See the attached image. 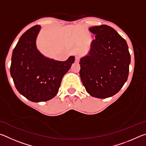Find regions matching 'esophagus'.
Wrapping results in <instances>:
<instances>
[{"mask_svg": "<svg viewBox=\"0 0 146 146\" xmlns=\"http://www.w3.org/2000/svg\"><path fill=\"white\" fill-rule=\"evenodd\" d=\"M80 56H78V55L76 56H75V62H78L80 61Z\"/></svg>", "mask_w": 146, "mask_h": 146, "instance_id": "esophagus-1", "label": "esophagus"}]
</instances>
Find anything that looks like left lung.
<instances>
[{"instance_id":"8db88e82","label":"left lung","mask_w":146,"mask_h":146,"mask_svg":"<svg viewBox=\"0 0 146 146\" xmlns=\"http://www.w3.org/2000/svg\"><path fill=\"white\" fill-rule=\"evenodd\" d=\"M89 29L95 38L89 55L80 59L81 80L92 97H112L127 80L131 62L128 46L111 27L100 25Z\"/></svg>"}]
</instances>
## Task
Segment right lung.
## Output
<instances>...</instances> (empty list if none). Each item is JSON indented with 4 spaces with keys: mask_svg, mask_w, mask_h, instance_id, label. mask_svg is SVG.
Instances as JSON below:
<instances>
[{
    "mask_svg": "<svg viewBox=\"0 0 146 146\" xmlns=\"http://www.w3.org/2000/svg\"><path fill=\"white\" fill-rule=\"evenodd\" d=\"M40 29L34 26L21 36L13 51L10 74L19 92L34 102H45L57 94L64 75L75 62L71 56L66 61L46 58L36 47Z\"/></svg>",
    "mask_w": 146,
    "mask_h": 146,
    "instance_id": "add662e5",
    "label": "right lung"
}]
</instances>
